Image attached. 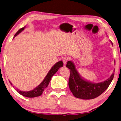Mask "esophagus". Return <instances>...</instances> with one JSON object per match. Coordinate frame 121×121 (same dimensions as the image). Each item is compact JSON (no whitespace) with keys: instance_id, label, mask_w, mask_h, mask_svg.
Wrapping results in <instances>:
<instances>
[{"instance_id":"34e87169","label":"esophagus","mask_w":121,"mask_h":121,"mask_svg":"<svg viewBox=\"0 0 121 121\" xmlns=\"http://www.w3.org/2000/svg\"><path fill=\"white\" fill-rule=\"evenodd\" d=\"M63 60V63H64V65H66V63L67 62V61H68V59H67V57H63V58L62 59Z\"/></svg>"}]
</instances>
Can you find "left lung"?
Masks as SVG:
<instances>
[{"label": "left lung", "instance_id": "obj_1", "mask_svg": "<svg viewBox=\"0 0 121 121\" xmlns=\"http://www.w3.org/2000/svg\"><path fill=\"white\" fill-rule=\"evenodd\" d=\"M112 44H113L112 42ZM114 63L115 65V61ZM66 67L70 70L69 81V89L75 97L82 99H94L100 96L108 87L114 76L113 73L105 81L94 83L85 80L79 74L72 61L67 62Z\"/></svg>", "mask_w": 121, "mask_h": 121}]
</instances>
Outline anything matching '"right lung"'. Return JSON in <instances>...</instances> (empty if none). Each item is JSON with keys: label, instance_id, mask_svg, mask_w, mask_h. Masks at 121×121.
I'll list each match as a JSON object with an SVG mask.
<instances>
[{"label": "right lung", "instance_id": "add662e5", "mask_svg": "<svg viewBox=\"0 0 121 121\" xmlns=\"http://www.w3.org/2000/svg\"><path fill=\"white\" fill-rule=\"evenodd\" d=\"M25 27V26H24V27H22V28L19 30L17 32L15 35L14 38L15 37L16 35H17L19 33H20L22 31L24 30ZM63 63L62 60L56 63V64L52 67V69H50V71H49V72L46 76V77L44 78V79H43V81H42L41 83L32 90L29 91H21L16 88L15 90L17 91V92H18L20 95H22V96L24 97H29V98H33V97H36L41 96L42 93H43V91L44 90V89H46V88L48 86L52 76L57 72V71L58 70V69L60 68V67H63ZM9 82L10 84H11V85H12V83L10 81Z\"/></svg>", "mask_w": 121, "mask_h": 121}]
</instances>
